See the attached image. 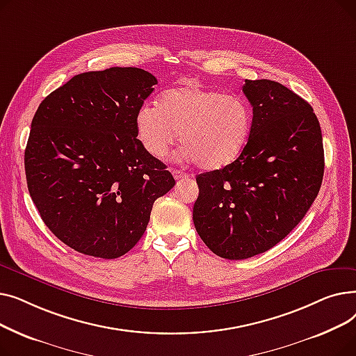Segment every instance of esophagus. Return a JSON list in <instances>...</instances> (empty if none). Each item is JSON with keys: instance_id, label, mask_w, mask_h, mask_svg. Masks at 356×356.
Instances as JSON below:
<instances>
[{"instance_id": "obj_1", "label": "esophagus", "mask_w": 356, "mask_h": 356, "mask_svg": "<svg viewBox=\"0 0 356 356\" xmlns=\"http://www.w3.org/2000/svg\"><path fill=\"white\" fill-rule=\"evenodd\" d=\"M172 173H173V177L176 179V180H180V179H186V177H189V175L188 173H184V172H181V170H172Z\"/></svg>"}]
</instances>
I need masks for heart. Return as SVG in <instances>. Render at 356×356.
<instances>
[{
    "label": "heart",
    "instance_id": "obj_1",
    "mask_svg": "<svg viewBox=\"0 0 356 356\" xmlns=\"http://www.w3.org/2000/svg\"><path fill=\"white\" fill-rule=\"evenodd\" d=\"M252 108L239 95L186 85L163 92L157 106L144 104L136 115L137 137L156 159L167 156L177 137L180 156L203 168L235 161L250 140Z\"/></svg>",
    "mask_w": 356,
    "mask_h": 356
}]
</instances>
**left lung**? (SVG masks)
Listing matches in <instances>:
<instances>
[{
	"mask_svg": "<svg viewBox=\"0 0 356 356\" xmlns=\"http://www.w3.org/2000/svg\"><path fill=\"white\" fill-rule=\"evenodd\" d=\"M252 129L231 164L196 176L195 228L216 255L245 259L266 252L300 222L321 191L325 153L309 102L284 85L248 81Z\"/></svg>",
	"mask_w": 356,
	"mask_h": 356,
	"instance_id": "1",
	"label": "left lung"
}]
</instances>
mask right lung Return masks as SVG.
Masks as SVG:
<instances>
[{
	"label": "right lung",
	"mask_w": 356,
	"mask_h": 356,
	"mask_svg": "<svg viewBox=\"0 0 356 356\" xmlns=\"http://www.w3.org/2000/svg\"><path fill=\"white\" fill-rule=\"evenodd\" d=\"M157 79L138 67L85 72L37 108L24 153L29 192L63 244L105 259L143 236L153 203L176 184L137 138Z\"/></svg>",
	"instance_id": "obj_1"
}]
</instances>
